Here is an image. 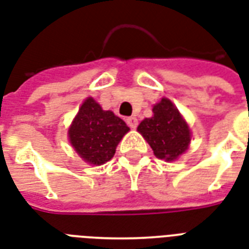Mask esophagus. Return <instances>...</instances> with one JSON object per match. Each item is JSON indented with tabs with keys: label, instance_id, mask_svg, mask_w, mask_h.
Listing matches in <instances>:
<instances>
[{
	"label": "esophagus",
	"instance_id": "obj_1",
	"mask_svg": "<svg viewBox=\"0 0 249 249\" xmlns=\"http://www.w3.org/2000/svg\"><path fill=\"white\" fill-rule=\"evenodd\" d=\"M126 122L128 124V127H131V128H136V126H138V119L135 118V117H128L126 119Z\"/></svg>",
	"mask_w": 249,
	"mask_h": 249
}]
</instances>
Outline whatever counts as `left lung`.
I'll list each match as a JSON object with an SVG mask.
<instances>
[{"label":"left lung","mask_w":249,"mask_h":249,"mask_svg":"<svg viewBox=\"0 0 249 249\" xmlns=\"http://www.w3.org/2000/svg\"><path fill=\"white\" fill-rule=\"evenodd\" d=\"M153 149L157 159L167 162L175 161L188 149L191 131L182 114L166 97L153 107V117L145 118L138 126Z\"/></svg>","instance_id":"1"}]
</instances>
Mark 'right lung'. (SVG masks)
<instances>
[{
  "label": "right lung",
  "instance_id": "1",
  "mask_svg": "<svg viewBox=\"0 0 249 249\" xmlns=\"http://www.w3.org/2000/svg\"><path fill=\"white\" fill-rule=\"evenodd\" d=\"M130 131L124 121L103 110L92 97L86 98L69 128L71 145L89 165H103L113 159L118 142Z\"/></svg>",
  "mask_w": 249,
  "mask_h": 249
}]
</instances>
